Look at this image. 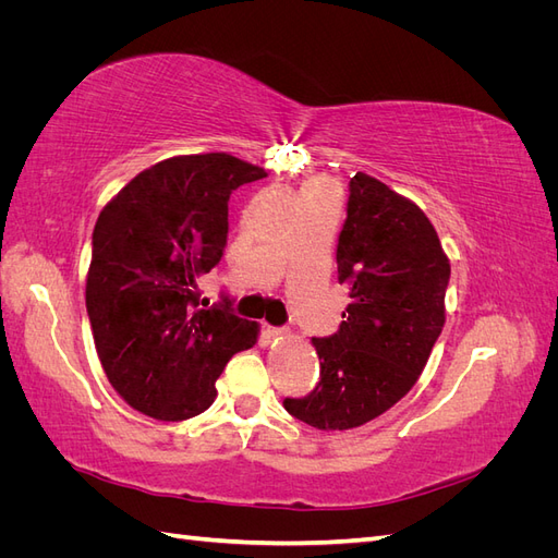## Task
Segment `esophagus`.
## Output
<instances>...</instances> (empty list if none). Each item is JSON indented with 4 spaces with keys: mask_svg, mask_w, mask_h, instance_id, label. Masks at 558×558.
<instances>
[{
    "mask_svg": "<svg viewBox=\"0 0 558 558\" xmlns=\"http://www.w3.org/2000/svg\"><path fill=\"white\" fill-rule=\"evenodd\" d=\"M265 335L269 337V340H281V337L289 335V330H286V328H275V326H265Z\"/></svg>",
    "mask_w": 558,
    "mask_h": 558,
    "instance_id": "34e87169",
    "label": "esophagus"
}]
</instances>
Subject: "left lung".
<instances>
[{
  "mask_svg": "<svg viewBox=\"0 0 558 558\" xmlns=\"http://www.w3.org/2000/svg\"><path fill=\"white\" fill-rule=\"evenodd\" d=\"M451 265L412 199L359 172L349 183L337 279L351 302L332 337H314L320 381L283 408L318 430H349L410 393L445 326Z\"/></svg>",
  "mask_w": 558,
  "mask_h": 558,
  "instance_id": "8db88e82",
  "label": "left lung"
}]
</instances>
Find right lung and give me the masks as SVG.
<instances>
[{
    "label": "right lung",
    "instance_id": "add662e5",
    "mask_svg": "<svg viewBox=\"0 0 558 558\" xmlns=\"http://www.w3.org/2000/svg\"><path fill=\"white\" fill-rule=\"evenodd\" d=\"M263 177V167L230 154L174 156L99 211L86 310L105 375L137 412L158 421L202 414L226 363L258 342L256 320L228 305L199 310L197 279L223 256L230 193Z\"/></svg>",
    "mask_w": 558,
    "mask_h": 558
}]
</instances>
